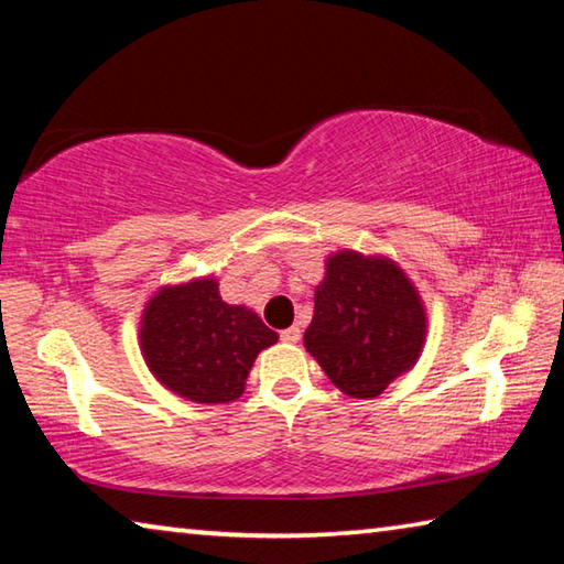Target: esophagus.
Returning <instances> with one entry per match:
<instances>
[{"mask_svg": "<svg viewBox=\"0 0 564 564\" xmlns=\"http://www.w3.org/2000/svg\"><path fill=\"white\" fill-rule=\"evenodd\" d=\"M281 340L283 343H299L301 340V328L299 326H291V328L281 330Z\"/></svg>", "mask_w": 564, "mask_h": 564, "instance_id": "34e87169", "label": "esophagus"}]
</instances>
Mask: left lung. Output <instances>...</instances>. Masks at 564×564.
Listing matches in <instances>:
<instances>
[{
	"instance_id": "8db88e82",
	"label": "left lung",
	"mask_w": 564,
	"mask_h": 564,
	"mask_svg": "<svg viewBox=\"0 0 564 564\" xmlns=\"http://www.w3.org/2000/svg\"><path fill=\"white\" fill-rule=\"evenodd\" d=\"M425 338V303L390 256L352 248L328 256L303 346L340 393L378 398L413 370Z\"/></svg>"
}]
</instances>
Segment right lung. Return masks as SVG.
<instances>
[{
    "instance_id": "add662e5",
    "label": "right lung",
    "mask_w": 564,
    "mask_h": 564,
    "mask_svg": "<svg viewBox=\"0 0 564 564\" xmlns=\"http://www.w3.org/2000/svg\"><path fill=\"white\" fill-rule=\"evenodd\" d=\"M271 330L248 305L226 303L216 275L161 285L139 321V348L161 386L202 405L234 403Z\"/></svg>"
}]
</instances>
